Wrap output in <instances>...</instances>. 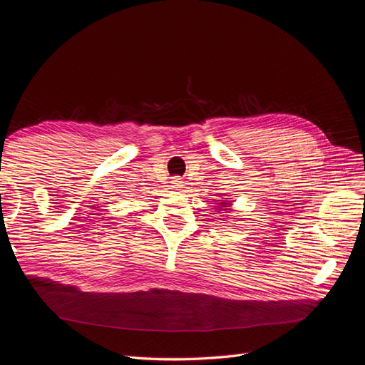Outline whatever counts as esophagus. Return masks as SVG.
I'll use <instances>...</instances> for the list:
<instances>
[{
	"label": "esophagus",
	"mask_w": 365,
	"mask_h": 365,
	"mask_svg": "<svg viewBox=\"0 0 365 365\" xmlns=\"http://www.w3.org/2000/svg\"><path fill=\"white\" fill-rule=\"evenodd\" d=\"M171 183H173V186L175 190H179V188H183V180L180 179V177H173V180H171Z\"/></svg>",
	"instance_id": "34e87169"
}]
</instances>
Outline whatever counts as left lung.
I'll list each match as a JSON object with an SVG mask.
<instances>
[{
    "instance_id": "obj_1",
    "label": "left lung",
    "mask_w": 365,
    "mask_h": 365,
    "mask_svg": "<svg viewBox=\"0 0 365 365\" xmlns=\"http://www.w3.org/2000/svg\"><path fill=\"white\" fill-rule=\"evenodd\" d=\"M220 206H225V203H223V205H220Z\"/></svg>"
}]
</instances>
